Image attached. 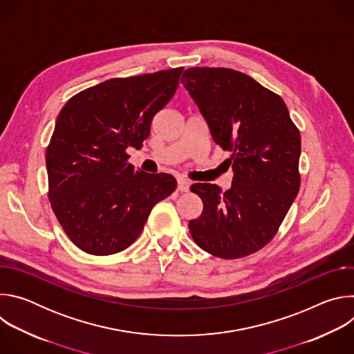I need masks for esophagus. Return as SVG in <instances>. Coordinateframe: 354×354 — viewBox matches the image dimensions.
<instances>
[{"label": "esophagus", "instance_id": "1", "mask_svg": "<svg viewBox=\"0 0 354 354\" xmlns=\"http://www.w3.org/2000/svg\"><path fill=\"white\" fill-rule=\"evenodd\" d=\"M190 187V182L189 180H185V179H178V186L176 189L179 192H187Z\"/></svg>", "mask_w": 354, "mask_h": 354}]
</instances>
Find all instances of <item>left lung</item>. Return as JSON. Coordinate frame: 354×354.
<instances>
[{"mask_svg":"<svg viewBox=\"0 0 354 354\" xmlns=\"http://www.w3.org/2000/svg\"><path fill=\"white\" fill-rule=\"evenodd\" d=\"M231 157L232 186L194 183L203 212L189 221L193 241L210 255L239 259L277 234L299 190L301 136L281 96L249 75L214 67L187 68L180 80Z\"/></svg>","mask_w":354,"mask_h":354,"instance_id":"8db88e82","label":"left lung"}]
</instances>
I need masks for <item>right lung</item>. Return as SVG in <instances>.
I'll use <instances>...</instances> for the list:
<instances>
[{
    "label": "right lung",
    "instance_id": "1",
    "mask_svg": "<svg viewBox=\"0 0 354 354\" xmlns=\"http://www.w3.org/2000/svg\"><path fill=\"white\" fill-rule=\"evenodd\" d=\"M183 67L86 88L64 105L46 149L48 200L67 236L86 254L129 248L153 207L176 187L169 174L127 162L174 96Z\"/></svg>",
    "mask_w": 354,
    "mask_h": 354
}]
</instances>
